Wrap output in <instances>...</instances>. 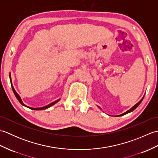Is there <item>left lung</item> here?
<instances>
[{
    "label": "left lung",
    "mask_w": 158,
    "mask_h": 158,
    "mask_svg": "<svg viewBox=\"0 0 158 158\" xmlns=\"http://www.w3.org/2000/svg\"><path fill=\"white\" fill-rule=\"evenodd\" d=\"M143 98H144V97H143ZM143 98L141 99V100H140V101L138 102V103H136V105H135V106H134L133 107H132V108H131L130 110H127V111H126V113H123V114H122V115H118V116H122V115H125V114H127V113H130V112H131V111H132V110H135V109H136L137 108V107H138V106L140 105V102H142V100H143Z\"/></svg>",
    "instance_id": "8db88e82"
}]
</instances>
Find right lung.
I'll return each mask as SVG.
<instances>
[{
    "label": "right lung",
    "instance_id": "right-lung-1",
    "mask_svg": "<svg viewBox=\"0 0 158 158\" xmlns=\"http://www.w3.org/2000/svg\"><path fill=\"white\" fill-rule=\"evenodd\" d=\"M10 81H11V87H12V89H13V93H14V94H15V97L17 98V99L18 100V101L22 104V105H23V106H26V107H28V108H29V109H32V110H44V109H48V108H49V107H50L51 106H52V105H54V104H56V102H58V101H59V100H56L55 102H52V103H50L49 105H47V106H43V107H41V108H32V107H30V106H26L23 103V102H22V99H21V98H20V96L18 94V93H17L16 92H15V90L14 89V88H13V85H12V83H11V77H10Z\"/></svg>",
    "mask_w": 158,
    "mask_h": 158
}]
</instances>
